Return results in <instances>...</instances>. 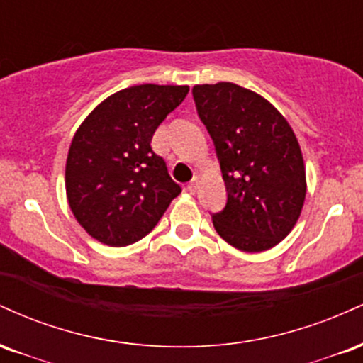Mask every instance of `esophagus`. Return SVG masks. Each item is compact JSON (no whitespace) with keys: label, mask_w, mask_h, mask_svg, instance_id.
Segmentation results:
<instances>
[{"label":"esophagus","mask_w":363,"mask_h":363,"mask_svg":"<svg viewBox=\"0 0 363 363\" xmlns=\"http://www.w3.org/2000/svg\"><path fill=\"white\" fill-rule=\"evenodd\" d=\"M198 181H199V177H198V176H194L193 179H191L189 184H187V191H189L191 194H194V193H196V189H198Z\"/></svg>","instance_id":"esophagus-1"}]
</instances>
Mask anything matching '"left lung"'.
Listing matches in <instances>:
<instances>
[{
    "label": "left lung",
    "instance_id": "8db88e82",
    "mask_svg": "<svg viewBox=\"0 0 363 363\" xmlns=\"http://www.w3.org/2000/svg\"><path fill=\"white\" fill-rule=\"evenodd\" d=\"M193 97L227 187V205L211 215L215 230L240 251L272 249L290 234L306 199L295 133L266 99L235 83L196 85Z\"/></svg>",
    "mask_w": 363,
    "mask_h": 363
}]
</instances>
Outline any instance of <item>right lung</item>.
<instances>
[{
    "instance_id": "obj_1",
    "label": "right lung",
    "mask_w": 363,
    "mask_h": 363,
    "mask_svg": "<svg viewBox=\"0 0 363 363\" xmlns=\"http://www.w3.org/2000/svg\"><path fill=\"white\" fill-rule=\"evenodd\" d=\"M187 91L186 85L153 83L119 90L74 133L66 194L74 218L99 242L112 247L138 242L181 193L150 141Z\"/></svg>"
}]
</instances>
